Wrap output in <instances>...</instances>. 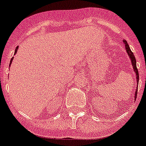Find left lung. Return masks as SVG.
<instances>
[{"instance_id":"left-lung-1","label":"left lung","mask_w":146,"mask_h":146,"mask_svg":"<svg viewBox=\"0 0 146 146\" xmlns=\"http://www.w3.org/2000/svg\"><path fill=\"white\" fill-rule=\"evenodd\" d=\"M123 44L125 45V48H126V51H127V54L130 58V61H131L132 64V66H133V69L134 73H136V82H137V85H138L139 82V73H138V70H137V67H136V58H135V56H134L133 53L132 52L130 48H129V44H127V42L126 40H123ZM136 95H137V88L136 89V92H135V99H136Z\"/></svg>"}]
</instances>
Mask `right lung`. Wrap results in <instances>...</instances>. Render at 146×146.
I'll return each instance as SVG.
<instances>
[{"label": "right lung", "instance_id": "1", "mask_svg": "<svg viewBox=\"0 0 146 146\" xmlns=\"http://www.w3.org/2000/svg\"><path fill=\"white\" fill-rule=\"evenodd\" d=\"M18 48H19V47L17 46V48H16V50H15L14 54H17V50H18ZM13 60V57H12V58H11V60H10V65H11V64H12Z\"/></svg>", "mask_w": 146, "mask_h": 146}]
</instances>
